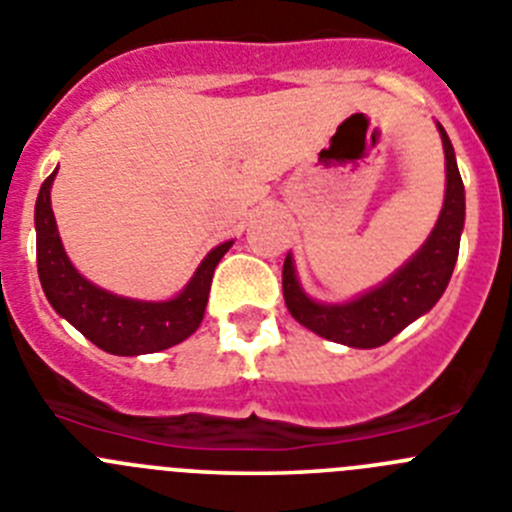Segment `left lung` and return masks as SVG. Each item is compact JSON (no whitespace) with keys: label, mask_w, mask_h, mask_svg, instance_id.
Returning a JSON list of instances; mask_svg holds the SVG:
<instances>
[{"label":"left lung","mask_w":512,"mask_h":512,"mask_svg":"<svg viewBox=\"0 0 512 512\" xmlns=\"http://www.w3.org/2000/svg\"><path fill=\"white\" fill-rule=\"evenodd\" d=\"M438 133H441L443 153H446V197H443L436 228L425 238L423 246L379 287L348 302L312 300L297 279L292 253H287L282 269V289L287 310L297 323L343 346L377 348L392 341L402 328H408L413 320H418L441 300L459 259L467 205H464V184L456 166L454 146L441 125H438Z\"/></svg>","instance_id":"1"}]
</instances>
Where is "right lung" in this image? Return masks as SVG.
Here are the masks:
<instances>
[{"label":"right lung","instance_id":"1","mask_svg":"<svg viewBox=\"0 0 512 512\" xmlns=\"http://www.w3.org/2000/svg\"><path fill=\"white\" fill-rule=\"evenodd\" d=\"M58 169L43 182L35 202V238H38V277L53 310L69 320L79 333L107 354L140 356L156 354L182 343L205 318L207 297L215 266L233 241H225L207 253L187 287L171 300L148 302L112 295L81 277L58 235L51 207V187Z\"/></svg>","mask_w":512,"mask_h":512}]
</instances>
